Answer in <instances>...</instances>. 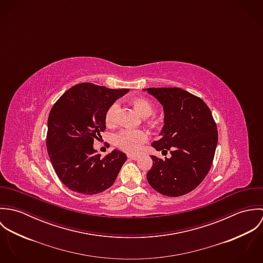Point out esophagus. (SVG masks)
<instances>
[{
	"instance_id": "34e87169",
	"label": "esophagus",
	"mask_w": 263,
	"mask_h": 263,
	"mask_svg": "<svg viewBox=\"0 0 263 263\" xmlns=\"http://www.w3.org/2000/svg\"><path fill=\"white\" fill-rule=\"evenodd\" d=\"M127 158H128L129 160H134V161H136V160L139 159V157L136 156V155H127Z\"/></svg>"
}]
</instances>
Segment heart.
Wrapping results in <instances>:
<instances>
[{
    "instance_id": "heart-1",
    "label": "heart",
    "mask_w": 263,
    "mask_h": 263,
    "mask_svg": "<svg viewBox=\"0 0 263 263\" xmlns=\"http://www.w3.org/2000/svg\"><path fill=\"white\" fill-rule=\"evenodd\" d=\"M130 104L134 109L141 116L145 117L146 122L153 128H157L161 125V119L152 115L154 112V103L145 97H136L130 100ZM118 104L113 103L105 112V123L107 126L112 127L116 124V115L118 111ZM148 135L141 129H122L118 132L114 138V145L126 153L135 154L142 149V146L147 142Z\"/></svg>"
}]
</instances>
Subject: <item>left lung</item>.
Masks as SVG:
<instances>
[{
	"label": "left lung",
	"mask_w": 263,
	"mask_h": 263,
	"mask_svg": "<svg viewBox=\"0 0 263 263\" xmlns=\"http://www.w3.org/2000/svg\"><path fill=\"white\" fill-rule=\"evenodd\" d=\"M164 108L161 139L152 144L171 158L151 156L147 173L152 187L163 195L181 196L197 187L208 175L218 144V129L209 106L180 88H147Z\"/></svg>",
	"instance_id": "8db88e82"
}]
</instances>
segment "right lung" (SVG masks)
<instances>
[{
    "label": "right lung",
    "mask_w": 263,
    "mask_h": 263,
    "mask_svg": "<svg viewBox=\"0 0 263 263\" xmlns=\"http://www.w3.org/2000/svg\"><path fill=\"white\" fill-rule=\"evenodd\" d=\"M128 91L81 83L53 104L47 120L46 147L54 172L69 189L91 195L114 183L126 155L113 150L102 158L93 144L106 128L108 107Z\"/></svg>",
    "instance_id": "obj_1"
}]
</instances>
